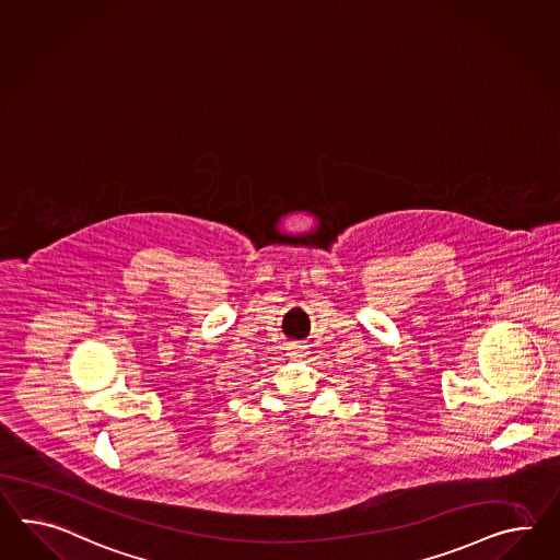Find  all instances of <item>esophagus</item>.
<instances>
[{
	"instance_id": "1",
	"label": "esophagus",
	"mask_w": 560,
	"mask_h": 560,
	"mask_svg": "<svg viewBox=\"0 0 560 560\" xmlns=\"http://www.w3.org/2000/svg\"><path fill=\"white\" fill-rule=\"evenodd\" d=\"M304 349H306V345L301 343V341H294V343L288 347V353H290V355H302Z\"/></svg>"
}]
</instances>
